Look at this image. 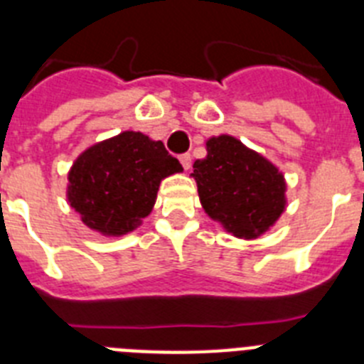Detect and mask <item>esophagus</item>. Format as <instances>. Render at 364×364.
<instances>
[{
  "label": "esophagus",
  "mask_w": 364,
  "mask_h": 364,
  "mask_svg": "<svg viewBox=\"0 0 364 364\" xmlns=\"http://www.w3.org/2000/svg\"><path fill=\"white\" fill-rule=\"evenodd\" d=\"M180 164H182V167H184L186 171H188V169H191V154L189 153L180 154Z\"/></svg>",
  "instance_id": "1"
}]
</instances>
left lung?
Returning a JSON list of instances; mask_svg holds the SVG:
<instances>
[{
	"mask_svg": "<svg viewBox=\"0 0 364 364\" xmlns=\"http://www.w3.org/2000/svg\"><path fill=\"white\" fill-rule=\"evenodd\" d=\"M208 156L193 164L202 208L239 239H257L286 208V182L272 162L230 134L205 142Z\"/></svg>",
	"mask_w": 364,
	"mask_h": 364,
	"instance_id": "obj_1",
	"label": "left lung"
}]
</instances>
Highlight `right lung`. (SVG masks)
<instances>
[{"label":"right lung","instance_id":"right-lung-1","mask_svg":"<svg viewBox=\"0 0 364 364\" xmlns=\"http://www.w3.org/2000/svg\"><path fill=\"white\" fill-rule=\"evenodd\" d=\"M180 171L162 142L125 131L80 154L70 167L67 198L85 226L120 237L151 213L162 178Z\"/></svg>","mask_w":364,"mask_h":364}]
</instances>
